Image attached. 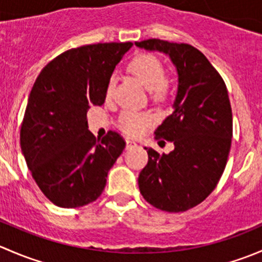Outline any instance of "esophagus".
Listing matches in <instances>:
<instances>
[{"instance_id":"esophagus-1","label":"esophagus","mask_w":262,"mask_h":262,"mask_svg":"<svg viewBox=\"0 0 262 262\" xmlns=\"http://www.w3.org/2000/svg\"><path fill=\"white\" fill-rule=\"evenodd\" d=\"M134 147H137V144L134 143V142H132V141L125 142V149H132V148H134Z\"/></svg>"}]
</instances>
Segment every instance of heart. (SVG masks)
<instances>
[{"mask_svg":"<svg viewBox=\"0 0 262 262\" xmlns=\"http://www.w3.org/2000/svg\"><path fill=\"white\" fill-rule=\"evenodd\" d=\"M129 71L138 78V81L150 91L152 96L163 97L170 91V83L165 80V67L157 57L152 54H139L129 64ZM115 78L112 77L107 82L106 97H112L114 90ZM152 115L147 113H137L125 110L119 118V126L125 134L138 137L152 124Z\"/></svg>","mask_w":262,"mask_h":262,"instance_id":"heart-1","label":"heart"}]
</instances>
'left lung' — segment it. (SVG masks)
Returning <instances> with one entry per match:
<instances>
[{"mask_svg": "<svg viewBox=\"0 0 262 262\" xmlns=\"http://www.w3.org/2000/svg\"><path fill=\"white\" fill-rule=\"evenodd\" d=\"M136 47L167 55L178 72L173 113L155 132L175 148L162 156L147 148L139 190L157 209L185 212L207 199L226 167L232 142L228 91L205 55L189 44L148 39Z\"/></svg>", "mask_w": 262, "mask_h": 262, "instance_id": "left-lung-1", "label": "left lung"}]
</instances>
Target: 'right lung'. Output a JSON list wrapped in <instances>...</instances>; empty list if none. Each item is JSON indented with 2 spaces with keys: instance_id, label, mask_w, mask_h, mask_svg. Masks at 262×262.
Wrapping results in <instances>:
<instances>
[{
  "instance_id": "obj_1",
  "label": "right lung",
  "mask_w": 262,
  "mask_h": 262,
  "mask_svg": "<svg viewBox=\"0 0 262 262\" xmlns=\"http://www.w3.org/2000/svg\"><path fill=\"white\" fill-rule=\"evenodd\" d=\"M132 47L104 43L70 49L36 78L26 105L20 144L43 194L60 208H78L101 195L125 142L115 132L102 139L89 130L87 112L102 105L115 66Z\"/></svg>"
}]
</instances>
